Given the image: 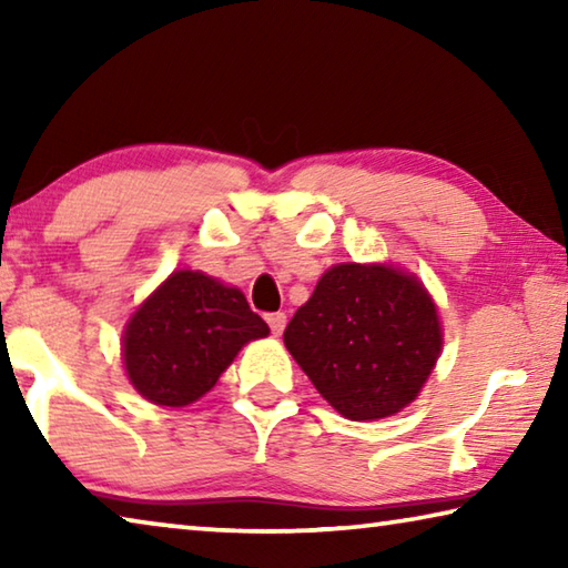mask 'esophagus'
<instances>
[{
  "label": "esophagus",
  "mask_w": 568,
  "mask_h": 568,
  "mask_svg": "<svg viewBox=\"0 0 568 568\" xmlns=\"http://www.w3.org/2000/svg\"><path fill=\"white\" fill-rule=\"evenodd\" d=\"M265 321H267V325H271L273 335H281L285 331V323H287L285 313H271V315H265Z\"/></svg>",
  "instance_id": "esophagus-1"
}]
</instances>
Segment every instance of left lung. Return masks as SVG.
Listing matches in <instances>:
<instances>
[{"label": "left lung", "mask_w": 568, "mask_h": 568, "mask_svg": "<svg viewBox=\"0 0 568 568\" xmlns=\"http://www.w3.org/2000/svg\"><path fill=\"white\" fill-rule=\"evenodd\" d=\"M283 341L341 416L378 420L418 396L444 335L416 277L393 265L341 263L297 307Z\"/></svg>", "instance_id": "obj_1"}]
</instances>
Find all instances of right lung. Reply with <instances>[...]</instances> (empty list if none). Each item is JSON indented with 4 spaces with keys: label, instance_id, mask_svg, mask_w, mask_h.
I'll use <instances>...</instances> for the list:
<instances>
[{
    "label": "right lung",
    "instance_id": "right-lung-1",
    "mask_svg": "<svg viewBox=\"0 0 568 568\" xmlns=\"http://www.w3.org/2000/svg\"><path fill=\"white\" fill-rule=\"evenodd\" d=\"M267 333L237 287L175 271L130 318L124 371L140 396L158 406H190L215 386L245 343Z\"/></svg>",
    "mask_w": 568,
    "mask_h": 568
}]
</instances>
